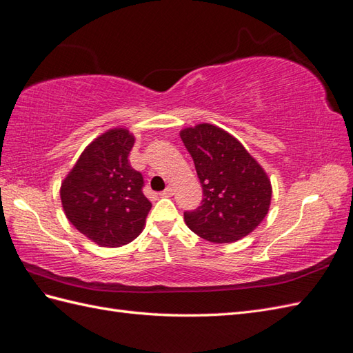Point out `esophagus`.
<instances>
[{"mask_svg":"<svg viewBox=\"0 0 353 353\" xmlns=\"http://www.w3.org/2000/svg\"><path fill=\"white\" fill-rule=\"evenodd\" d=\"M173 194H174V191H173V188H171V186H167L165 190H163V191L161 192L162 196H171Z\"/></svg>","mask_w":353,"mask_h":353,"instance_id":"obj_1","label":"esophagus"}]
</instances>
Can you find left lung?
Segmentation results:
<instances>
[{"label":"left lung","instance_id":"left-lung-1","mask_svg":"<svg viewBox=\"0 0 353 353\" xmlns=\"http://www.w3.org/2000/svg\"><path fill=\"white\" fill-rule=\"evenodd\" d=\"M203 188L201 204L183 212L186 225L203 239L230 243L266 216L270 180L234 137L203 123L180 132Z\"/></svg>","mask_w":353,"mask_h":353}]
</instances>
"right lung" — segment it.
<instances>
[{
  "mask_svg": "<svg viewBox=\"0 0 353 353\" xmlns=\"http://www.w3.org/2000/svg\"><path fill=\"white\" fill-rule=\"evenodd\" d=\"M134 143L126 129L108 130L87 147L61 183L65 216L101 247L132 242L152 209L143 174L129 162Z\"/></svg>",
  "mask_w": 353,
  "mask_h": 353,
  "instance_id": "1",
  "label": "right lung"
}]
</instances>
